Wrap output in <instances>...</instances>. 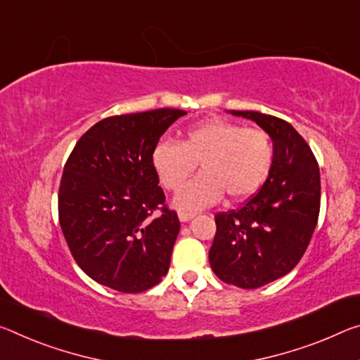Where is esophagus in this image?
<instances>
[{"instance_id":"obj_1","label":"esophagus","mask_w":360,"mask_h":360,"mask_svg":"<svg viewBox=\"0 0 360 360\" xmlns=\"http://www.w3.org/2000/svg\"><path fill=\"white\" fill-rule=\"evenodd\" d=\"M179 221L181 222H187V221H191L193 216H195V213H187V211H179Z\"/></svg>"}]
</instances>
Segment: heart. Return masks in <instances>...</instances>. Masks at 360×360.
Masks as SVG:
<instances>
[{
	"label": "heart",
	"mask_w": 360,
	"mask_h": 360,
	"mask_svg": "<svg viewBox=\"0 0 360 360\" xmlns=\"http://www.w3.org/2000/svg\"><path fill=\"white\" fill-rule=\"evenodd\" d=\"M274 144L264 131L210 118L186 131L181 142L162 139L152 162L162 184L178 191L200 163L202 174L179 191L174 205L186 211L211 207L227 193L243 200L264 184L274 165Z\"/></svg>",
	"instance_id": "b5f03b06"
}]
</instances>
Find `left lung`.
I'll return each instance as SVG.
<instances>
[{"mask_svg": "<svg viewBox=\"0 0 360 360\" xmlns=\"http://www.w3.org/2000/svg\"><path fill=\"white\" fill-rule=\"evenodd\" d=\"M252 120L274 144L269 178L242 208L214 216L211 269L238 288H259L283 277L303 258L321 210V171L298 131L282 118L229 110Z\"/></svg>", "mask_w": 360, "mask_h": 360, "instance_id": "1", "label": "left lung"}]
</instances>
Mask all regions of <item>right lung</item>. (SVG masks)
<instances>
[{
    "label": "right lung",
    "mask_w": 360,
    "mask_h": 360,
    "mask_svg": "<svg viewBox=\"0 0 360 360\" xmlns=\"http://www.w3.org/2000/svg\"><path fill=\"white\" fill-rule=\"evenodd\" d=\"M178 108L101 120L77 142L59 187V221L84 274L122 293L167 276L179 219L165 207L152 153ZM160 208V214H153Z\"/></svg>",
    "instance_id": "right-lung-1"
}]
</instances>
